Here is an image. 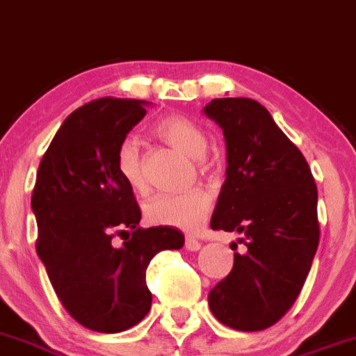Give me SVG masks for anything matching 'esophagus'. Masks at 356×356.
<instances>
[{
  "label": "esophagus",
  "mask_w": 356,
  "mask_h": 356,
  "mask_svg": "<svg viewBox=\"0 0 356 356\" xmlns=\"http://www.w3.org/2000/svg\"><path fill=\"white\" fill-rule=\"evenodd\" d=\"M184 247H186L188 251H199V249H200V242H199V240H197V238L186 236V240H184Z\"/></svg>",
  "instance_id": "obj_1"
}]
</instances>
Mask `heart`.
<instances>
[{
  "label": "heart",
  "mask_w": 356,
  "mask_h": 356,
  "mask_svg": "<svg viewBox=\"0 0 356 356\" xmlns=\"http://www.w3.org/2000/svg\"><path fill=\"white\" fill-rule=\"evenodd\" d=\"M154 134L166 145L174 147L188 157L199 159L206 154L208 138L204 131L181 114H170L154 125ZM116 172L132 190H145L147 181L143 174L140 143L134 138H125L116 150ZM211 208V197L204 188L182 191V193H159L145 206L147 220L166 227H177L182 231H197L204 224Z\"/></svg>",
  "instance_id": "b5f03b06"
}]
</instances>
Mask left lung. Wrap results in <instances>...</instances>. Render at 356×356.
<instances>
[{"label": "left lung", "mask_w": 356, "mask_h": 356, "mask_svg": "<svg viewBox=\"0 0 356 356\" xmlns=\"http://www.w3.org/2000/svg\"><path fill=\"white\" fill-rule=\"evenodd\" d=\"M204 114L227 148L211 229L242 233L247 247L211 289L209 308L225 326L259 332L292 308L307 281L319 245L317 186L301 150L261 104L215 98Z\"/></svg>", "instance_id": "left-lung-1"}]
</instances>
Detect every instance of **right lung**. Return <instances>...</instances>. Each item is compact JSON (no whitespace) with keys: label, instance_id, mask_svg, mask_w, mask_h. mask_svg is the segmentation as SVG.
<instances>
[{"label":"right lung","instance_id":"right-lung-1","mask_svg":"<svg viewBox=\"0 0 356 356\" xmlns=\"http://www.w3.org/2000/svg\"><path fill=\"white\" fill-rule=\"evenodd\" d=\"M145 100L98 98L64 120L37 170V254L67 314L92 332L118 333L150 310L147 267L181 249L174 227H140L132 188L116 172L118 145L147 114ZM125 236L122 246L112 238Z\"/></svg>","mask_w":356,"mask_h":356}]
</instances>
